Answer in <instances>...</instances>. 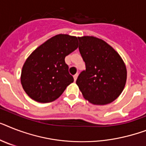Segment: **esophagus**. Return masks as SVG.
<instances>
[{
    "mask_svg": "<svg viewBox=\"0 0 146 146\" xmlns=\"http://www.w3.org/2000/svg\"><path fill=\"white\" fill-rule=\"evenodd\" d=\"M78 74H74V76H73V77H74V81H76V80H77V78H78Z\"/></svg>",
    "mask_w": 146,
    "mask_h": 146,
    "instance_id": "34e87169",
    "label": "esophagus"
}]
</instances>
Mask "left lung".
<instances>
[{
    "instance_id": "8db88e82",
    "label": "left lung",
    "mask_w": 146,
    "mask_h": 146,
    "mask_svg": "<svg viewBox=\"0 0 146 146\" xmlns=\"http://www.w3.org/2000/svg\"><path fill=\"white\" fill-rule=\"evenodd\" d=\"M79 51L86 65L76 80L90 103L113 102L123 91L127 70L123 60L110 45L94 36L78 37Z\"/></svg>"
}]
</instances>
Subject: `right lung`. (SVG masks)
Returning a JSON list of instances; mask_svg holds the SVG:
<instances>
[{"label": "right lung", "mask_w": 146, "mask_h": 146, "mask_svg": "<svg viewBox=\"0 0 146 146\" xmlns=\"http://www.w3.org/2000/svg\"><path fill=\"white\" fill-rule=\"evenodd\" d=\"M78 38L59 34L41 44L23 66V89L36 102L49 103L58 98L74 81L65 57L78 47Z\"/></svg>", "instance_id": "add662e5"}]
</instances>
